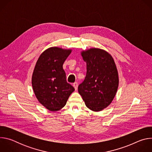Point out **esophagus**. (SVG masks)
I'll return each mask as SVG.
<instances>
[{
    "label": "esophagus",
    "mask_w": 152,
    "mask_h": 152,
    "mask_svg": "<svg viewBox=\"0 0 152 152\" xmlns=\"http://www.w3.org/2000/svg\"><path fill=\"white\" fill-rule=\"evenodd\" d=\"M77 86H78V84H77V82H75V83H73V86H74V88H75V90H77Z\"/></svg>",
    "instance_id": "34e87169"
}]
</instances>
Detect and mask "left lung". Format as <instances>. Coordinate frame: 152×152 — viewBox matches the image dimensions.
<instances>
[{"instance_id": "8db88e82", "label": "left lung", "mask_w": 152, "mask_h": 152, "mask_svg": "<svg viewBox=\"0 0 152 152\" xmlns=\"http://www.w3.org/2000/svg\"><path fill=\"white\" fill-rule=\"evenodd\" d=\"M81 55L86 62V74L78 92L86 107L100 111L111 104L116 94L119 83L116 65L112 56L103 49L91 48L82 51Z\"/></svg>"}]
</instances>
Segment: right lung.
<instances>
[{
  "instance_id": "1",
  "label": "right lung",
  "mask_w": 152,
  "mask_h": 152,
  "mask_svg": "<svg viewBox=\"0 0 152 152\" xmlns=\"http://www.w3.org/2000/svg\"><path fill=\"white\" fill-rule=\"evenodd\" d=\"M71 49L52 47L38 58L32 77V85L39 102L50 111H59L66 105L75 91L66 80L62 66Z\"/></svg>"
}]
</instances>
